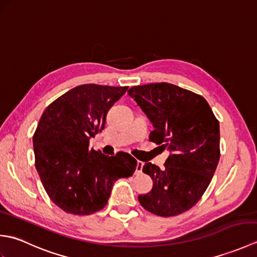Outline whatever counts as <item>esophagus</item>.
I'll return each mask as SVG.
<instances>
[{"instance_id":"34e87169","label":"esophagus","mask_w":257,"mask_h":257,"mask_svg":"<svg viewBox=\"0 0 257 257\" xmlns=\"http://www.w3.org/2000/svg\"><path fill=\"white\" fill-rule=\"evenodd\" d=\"M143 168H144V162L138 161L137 168H136V174H140L141 172H143Z\"/></svg>"}]
</instances>
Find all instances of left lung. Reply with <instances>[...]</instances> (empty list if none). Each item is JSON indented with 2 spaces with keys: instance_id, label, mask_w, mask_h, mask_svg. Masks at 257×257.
<instances>
[{
  "instance_id": "8db88e82",
  "label": "left lung",
  "mask_w": 257,
  "mask_h": 257,
  "mask_svg": "<svg viewBox=\"0 0 257 257\" xmlns=\"http://www.w3.org/2000/svg\"><path fill=\"white\" fill-rule=\"evenodd\" d=\"M128 95L154 124L152 143L170 156L165 170L150 162L143 171L154 187L138 196L147 211L174 216L191 209L209 187L220 160V124L209 103L181 87L157 83L134 86Z\"/></svg>"
}]
</instances>
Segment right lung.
Segmentation results:
<instances>
[{
  "label": "right lung",
  "instance_id": "1",
  "mask_svg": "<svg viewBox=\"0 0 257 257\" xmlns=\"http://www.w3.org/2000/svg\"><path fill=\"white\" fill-rule=\"evenodd\" d=\"M128 87L86 84L53 101L33 136L35 167L51 200L65 212L88 215L107 204L113 183L132 177L137 160L105 156L89 139L105 128L109 109Z\"/></svg>",
  "mask_w": 257,
  "mask_h": 257
}]
</instances>
